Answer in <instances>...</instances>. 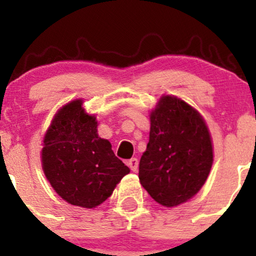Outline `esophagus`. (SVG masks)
<instances>
[{"label":"esophagus","instance_id":"34e87169","mask_svg":"<svg viewBox=\"0 0 256 256\" xmlns=\"http://www.w3.org/2000/svg\"><path fill=\"white\" fill-rule=\"evenodd\" d=\"M128 166L130 167L131 171L137 172V170H138V160H137V158H131V160H128Z\"/></svg>","mask_w":256,"mask_h":256}]
</instances>
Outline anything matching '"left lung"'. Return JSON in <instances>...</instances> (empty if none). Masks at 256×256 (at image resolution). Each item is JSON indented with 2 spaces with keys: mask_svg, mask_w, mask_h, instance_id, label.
Here are the masks:
<instances>
[{
  "mask_svg": "<svg viewBox=\"0 0 256 256\" xmlns=\"http://www.w3.org/2000/svg\"><path fill=\"white\" fill-rule=\"evenodd\" d=\"M149 116V142L138 178L158 204L176 207L192 198L207 180L212 137L201 114L176 96H161Z\"/></svg>",
  "mask_w": 256,
  "mask_h": 256,
  "instance_id": "8db88e82",
  "label": "left lung"
}]
</instances>
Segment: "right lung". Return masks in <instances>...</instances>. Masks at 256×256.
<instances>
[{"mask_svg":"<svg viewBox=\"0 0 256 256\" xmlns=\"http://www.w3.org/2000/svg\"><path fill=\"white\" fill-rule=\"evenodd\" d=\"M98 122L88 114L83 100L56 112L44 134L40 152L46 179L64 201L95 208L113 194L130 168L114 155L108 140L98 137Z\"/></svg>","mask_w":256,"mask_h":256,"instance_id":"add662e5","label":"right lung"}]
</instances>
